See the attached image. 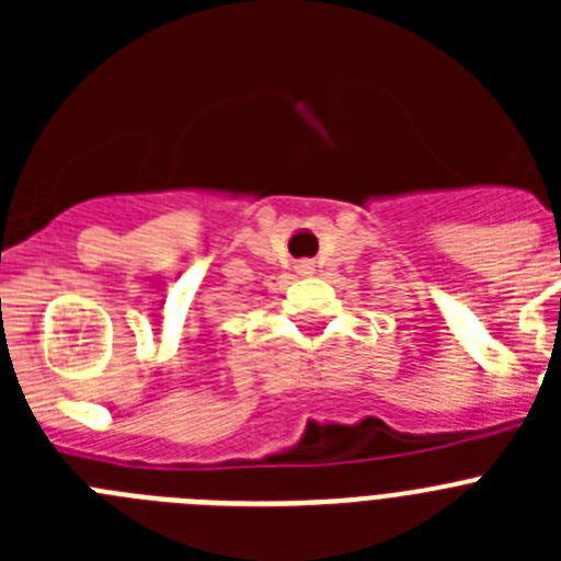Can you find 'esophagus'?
Returning <instances> with one entry per match:
<instances>
[{
	"mask_svg": "<svg viewBox=\"0 0 561 561\" xmlns=\"http://www.w3.org/2000/svg\"><path fill=\"white\" fill-rule=\"evenodd\" d=\"M300 272H304V275H309V272H311L309 261H304V264H300Z\"/></svg>",
	"mask_w": 561,
	"mask_h": 561,
	"instance_id": "1",
	"label": "esophagus"
}]
</instances>
